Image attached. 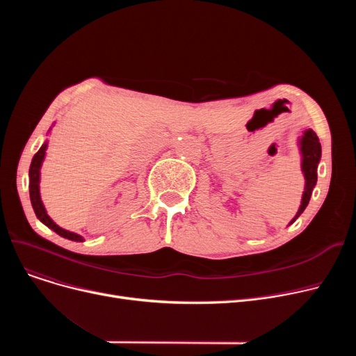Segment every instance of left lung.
Instances as JSON below:
<instances>
[{
	"label": "left lung",
	"instance_id": "8db88e82",
	"mask_svg": "<svg viewBox=\"0 0 356 356\" xmlns=\"http://www.w3.org/2000/svg\"><path fill=\"white\" fill-rule=\"evenodd\" d=\"M300 145H302L300 149H302V157H303L302 170H303L305 179H306V188H305L300 208H298L297 215L294 216V219L290 223H293L298 216H300L309 204L313 188L317 181V164H319V160L322 156V147H321L319 138H317L313 129L305 131V134L300 140Z\"/></svg>",
	"mask_w": 356,
	"mask_h": 356
}]
</instances>
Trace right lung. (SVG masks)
I'll return each mask as SVG.
<instances>
[{
    "label": "right lung",
    "instance_id": "1",
    "mask_svg": "<svg viewBox=\"0 0 356 356\" xmlns=\"http://www.w3.org/2000/svg\"><path fill=\"white\" fill-rule=\"evenodd\" d=\"M46 148H47V143H44L39 152H37L31 160V164H30V172H29V176H30V200H31V204H33V209H34V213L35 216L39 218L46 227H49L50 229H53L56 234H59L60 236L63 238H67L70 241H83V238L78 234H73V232H69L66 229H62L60 227L56 225V223L50 219V216L46 213V209L43 207V202L40 199V191H39V183H40V167H42V163H43V159H44V154H46Z\"/></svg>",
    "mask_w": 356,
    "mask_h": 356
}]
</instances>
